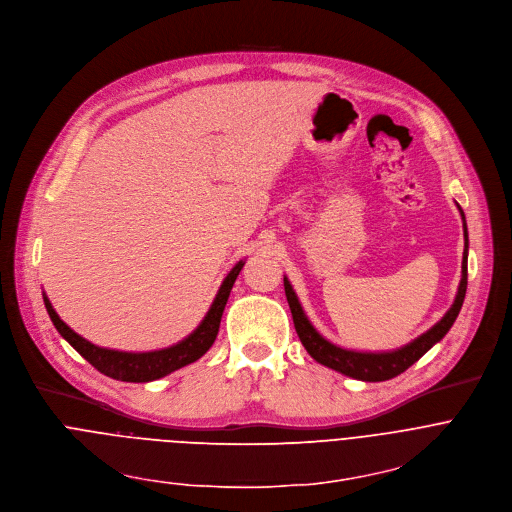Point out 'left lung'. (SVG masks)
I'll use <instances>...</instances> for the list:
<instances>
[{
	"label": "left lung",
	"instance_id": "8db88e82",
	"mask_svg": "<svg viewBox=\"0 0 512 512\" xmlns=\"http://www.w3.org/2000/svg\"><path fill=\"white\" fill-rule=\"evenodd\" d=\"M462 221H464V260H462V280L456 293V299H453V305L447 309V313L425 333H421L413 342L399 350H390V352H358V350H348L342 346H335L329 339H325L315 325L309 321L307 313L303 311V305L291 285V280L285 276V295L293 313L295 329L301 339V344L309 352V356L339 372L344 376L364 380V382H382L390 380L394 376L403 374L409 366H413L421 356H425L437 342L445 337V333L451 329L453 321L458 319L460 309L466 299V289H468V225H466V215L462 207L458 205Z\"/></svg>",
	"mask_w": 512,
	"mask_h": 512
}]
</instances>
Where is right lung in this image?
<instances>
[{
    "label": "right lung",
    "instance_id": "right-lung-1",
    "mask_svg": "<svg viewBox=\"0 0 512 512\" xmlns=\"http://www.w3.org/2000/svg\"><path fill=\"white\" fill-rule=\"evenodd\" d=\"M244 264H246V260H240L230 272H227L209 311L185 339H181V342H177L175 346H168V348L154 350V352H120V350L95 346L89 342V339L75 333L59 317V313L54 311L52 303L48 301V297L44 293H42V299H44V307H46L48 317H50L52 325L56 327V331H59L93 368H97L101 374H105L109 378H116L122 382H152V380H158L183 366L197 362L213 346L225 303H227V299H230L232 287H234L240 270L244 268Z\"/></svg>",
    "mask_w": 512,
    "mask_h": 512
}]
</instances>
